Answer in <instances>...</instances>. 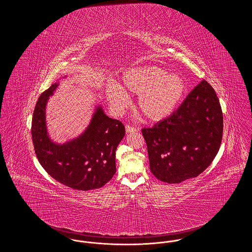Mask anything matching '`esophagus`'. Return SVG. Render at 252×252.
I'll return each mask as SVG.
<instances>
[{"label": "esophagus", "instance_id": "34e87169", "mask_svg": "<svg viewBox=\"0 0 252 252\" xmlns=\"http://www.w3.org/2000/svg\"><path fill=\"white\" fill-rule=\"evenodd\" d=\"M138 130L136 127H133V126H126V133H133V132H136Z\"/></svg>", "mask_w": 252, "mask_h": 252}]
</instances>
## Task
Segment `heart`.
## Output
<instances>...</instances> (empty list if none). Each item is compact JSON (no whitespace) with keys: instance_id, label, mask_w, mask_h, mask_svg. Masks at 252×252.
Wrapping results in <instances>:
<instances>
[{"instance_id":"heart-1","label":"heart","mask_w":252,"mask_h":252,"mask_svg":"<svg viewBox=\"0 0 252 252\" xmlns=\"http://www.w3.org/2000/svg\"><path fill=\"white\" fill-rule=\"evenodd\" d=\"M187 86L179 73H167L157 66H141L122 74L121 86L110 81L105 90L107 100L115 113H121L129 102V94L138 95L137 108L149 122L170 117L180 107Z\"/></svg>"}]
</instances>
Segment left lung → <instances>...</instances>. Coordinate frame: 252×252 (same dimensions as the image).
<instances>
[{
	"instance_id": "left-lung-1",
	"label": "left lung",
	"mask_w": 252,
	"mask_h": 252,
	"mask_svg": "<svg viewBox=\"0 0 252 252\" xmlns=\"http://www.w3.org/2000/svg\"><path fill=\"white\" fill-rule=\"evenodd\" d=\"M142 132L158 180L180 183L196 178L212 163L222 141L223 114L215 90L203 80L170 117Z\"/></svg>"
}]
</instances>
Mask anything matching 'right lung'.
Listing matches in <instances>:
<instances>
[{
	"label": "right lung",
	"instance_id": "obj_1",
	"mask_svg": "<svg viewBox=\"0 0 252 252\" xmlns=\"http://www.w3.org/2000/svg\"><path fill=\"white\" fill-rule=\"evenodd\" d=\"M39 96L32 119V139L36 158L49 175L60 183L81 191L101 188L116 172L115 151L125 137L120 121L109 118L100 104L94 107L84 131L63 144L52 140L46 107L60 80Z\"/></svg>",
	"mask_w": 252,
	"mask_h": 252
}]
</instances>
